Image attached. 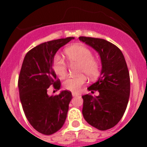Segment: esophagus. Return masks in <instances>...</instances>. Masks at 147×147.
<instances>
[{"label":"esophagus","mask_w":147,"mask_h":147,"mask_svg":"<svg viewBox=\"0 0 147 147\" xmlns=\"http://www.w3.org/2000/svg\"><path fill=\"white\" fill-rule=\"evenodd\" d=\"M71 94H72V96H73V97H76V96H78V95H79V93H77V92H72V93H71Z\"/></svg>","instance_id":"34e87169"}]
</instances>
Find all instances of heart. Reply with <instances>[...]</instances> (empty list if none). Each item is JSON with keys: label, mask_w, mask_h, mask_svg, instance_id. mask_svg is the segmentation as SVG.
Returning <instances> with one entry per match:
<instances>
[{"label": "heart", "mask_w": 147, "mask_h": 147, "mask_svg": "<svg viewBox=\"0 0 147 147\" xmlns=\"http://www.w3.org/2000/svg\"><path fill=\"white\" fill-rule=\"evenodd\" d=\"M64 54L71 64H78L76 77H70L64 80L63 86L71 91H78L86 82V76L90 80L98 78L100 72L98 62L94 59L93 53L89 49L82 45H74L64 50ZM53 70L60 78H64L67 71V65L61 56L56 55L52 63Z\"/></svg>", "instance_id": "1"}]
</instances>
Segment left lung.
<instances>
[{
  "mask_svg": "<svg viewBox=\"0 0 147 147\" xmlns=\"http://www.w3.org/2000/svg\"><path fill=\"white\" fill-rule=\"evenodd\" d=\"M79 39L95 49L102 62L100 77L87 88L92 93L98 90L99 95L82 96L83 117L97 129H110L121 120L129 100L130 76L126 61L120 49L105 39Z\"/></svg>",
  "mask_w": 147,
  "mask_h": 147,
  "instance_id": "left-lung-1",
  "label": "left lung"
}]
</instances>
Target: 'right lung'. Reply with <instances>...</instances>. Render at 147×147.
Wrapping results in <instances>:
<instances>
[{
  "mask_svg": "<svg viewBox=\"0 0 147 147\" xmlns=\"http://www.w3.org/2000/svg\"><path fill=\"white\" fill-rule=\"evenodd\" d=\"M75 38L57 39L37 45L27 53L23 61L18 81L20 98L25 116L34 129L43 135L57 132L64 125L71 93L63 90L49 96L50 86L60 89L61 82L52 63L58 49Z\"/></svg>",
  "mask_w": 147,
  "mask_h": 147,
  "instance_id": "obj_1",
  "label": "right lung"
}]
</instances>
